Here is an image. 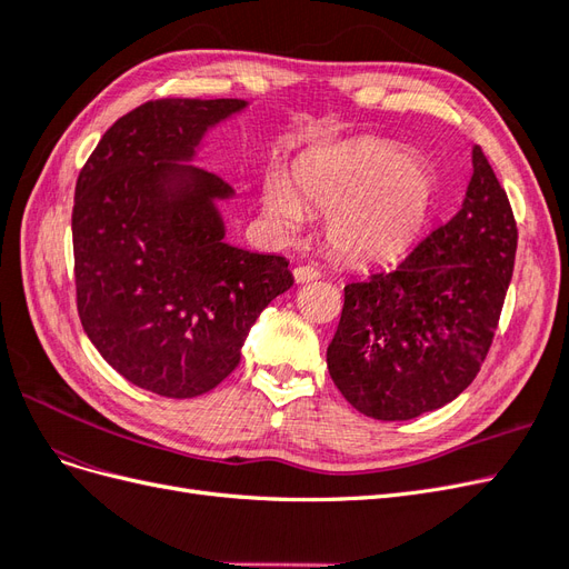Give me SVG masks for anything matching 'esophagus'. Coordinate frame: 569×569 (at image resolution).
Listing matches in <instances>:
<instances>
[{
	"instance_id": "obj_1",
	"label": "esophagus",
	"mask_w": 569,
	"mask_h": 569,
	"mask_svg": "<svg viewBox=\"0 0 569 569\" xmlns=\"http://www.w3.org/2000/svg\"><path fill=\"white\" fill-rule=\"evenodd\" d=\"M316 278H320V270L316 266H297L295 268V280L297 282H311Z\"/></svg>"
}]
</instances>
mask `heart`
Here are the masks:
<instances>
[{
    "mask_svg": "<svg viewBox=\"0 0 569 569\" xmlns=\"http://www.w3.org/2000/svg\"><path fill=\"white\" fill-rule=\"evenodd\" d=\"M432 199V170L380 140L311 153L297 166L295 187L270 176L263 192L268 216L287 228L303 218V203L330 213L327 242L358 263L401 253L422 228Z\"/></svg>",
    "mask_w": 569,
    "mask_h": 569,
    "instance_id": "1",
    "label": "heart"
}]
</instances>
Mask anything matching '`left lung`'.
<instances>
[{"mask_svg": "<svg viewBox=\"0 0 569 569\" xmlns=\"http://www.w3.org/2000/svg\"><path fill=\"white\" fill-rule=\"evenodd\" d=\"M472 170L449 222L393 270L343 287L327 370L343 399L368 418L412 420L451 403L489 353L518 226L479 147H472Z\"/></svg>", "mask_w": 569, "mask_h": 569, "instance_id": "8db88e82", "label": "left lung"}]
</instances>
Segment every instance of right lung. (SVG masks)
<instances>
[{
  "label": "right lung",
  "instance_id": "1",
  "mask_svg": "<svg viewBox=\"0 0 569 569\" xmlns=\"http://www.w3.org/2000/svg\"><path fill=\"white\" fill-rule=\"evenodd\" d=\"M244 99H157L101 137L73 203L78 316L134 387L192 399L239 366L263 308L295 284L289 261L226 242L234 189L189 166Z\"/></svg>",
  "mask_w": 569,
  "mask_h": 569
}]
</instances>
